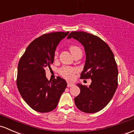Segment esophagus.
<instances>
[{"label": "esophagus", "mask_w": 134, "mask_h": 134, "mask_svg": "<svg viewBox=\"0 0 134 134\" xmlns=\"http://www.w3.org/2000/svg\"><path fill=\"white\" fill-rule=\"evenodd\" d=\"M73 86H74V85L73 83H68V84H67V87H72Z\"/></svg>", "instance_id": "obj_1"}]
</instances>
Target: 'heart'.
<instances>
[{"label": "heart", "instance_id": "b5f03b06", "mask_svg": "<svg viewBox=\"0 0 134 134\" xmlns=\"http://www.w3.org/2000/svg\"><path fill=\"white\" fill-rule=\"evenodd\" d=\"M69 49L73 56L77 53H82L81 48L76 45H71L69 47ZM58 51L56 50L55 51V54H54L55 58H57L58 57ZM76 72H77V70L76 69L69 67H63L59 70L60 74L65 79H68V80H72L74 79Z\"/></svg>", "mask_w": 134, "mask_h": 134}]
</instances>
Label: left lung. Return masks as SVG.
<instances>
[{"label": "left lung", "mask_w": 134, "mask_h": 134, "mask_svg": "<svg viewBox=\"0 0 134 134\" xmlns=\"http://www.w3.org/2000/svg\"><path fill=\"white\" fill-rule=\"evenodd\" d=\"M74 38L85 47L86 62L81 79H91L88 87L77 84L80 93L74 98L76 107L86 113L100 111L112 99L118 87L117 64L108 44L95 35L85 32H72Z\"/></svg>", "instance_id": "8db88e82"}]
</instances>
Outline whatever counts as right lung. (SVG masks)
Here are the masks:
<instances>
[{
	"label": "right lung",
	"instance_id": "right-lung-1",
	"mask_svg": "<svg viewBox=\"0 0 134 134\" xmlns=\"http://www.w3.org/2000/svg\"><path fill=\"white\" fill-rule=\"evenodd\" d=\"M69 32L44 34L26 48L18 65L16 85L23 99L32 109L48 113L57 108L67 87L65 80L57 76L48 80L44 69L53 63L56 47Z\"/></svg>",
	"mask_w": 134,
	"mask_h": 134
}]
</instances>
